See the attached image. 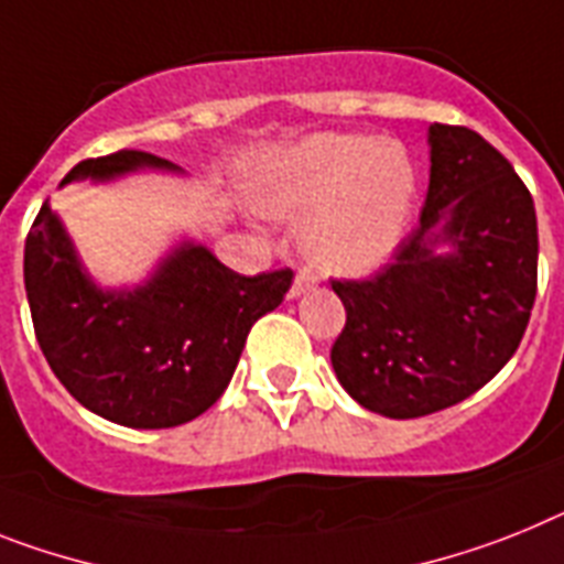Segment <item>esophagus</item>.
Segmentation results:
<instances>
[{
  "label": "esophagus",
  "mask_w": 564,
  "mask_h": 564,
  "mask_svg": "<svg viewBox=\"0 0 564 564\" xmlns=\"http://www.w3.org/2000/svg\"><path fill=\"white\" fill-rule=\"evenodd\" d=\"M312 286H315V278H312L306 269H301V272L295 274V283H292V297L304 295V292H310Z\"/></svg>",
  "instance_id": "34e87169"
}]
</instances>
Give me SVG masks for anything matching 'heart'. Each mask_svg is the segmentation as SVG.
<instances>
[{
  "label": "heart",
  "instance_id": "b5f03b06",
  "mask_svg": "<svg viewBox=\"0 0 564 564\" xmlns=\"http://www.w3.org/2000/svg\"><path fill=\"white\" fill-rule=\"evenodd\" d=\"M413 158L370 134L321 131L254 163L252 197L263 215L304 220V246L326 272H372L395 252L413 212Z\"/></svg>",
  "mask_w": 564,
  "mask_h": 564
}]
</instances>
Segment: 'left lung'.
I'll return each mask as SVG.
<instances>
[{
	"label": "left lung",
	"mask_w": 564,
	"mask_h": 564,
	"mask_svg": "<svg viewBox=\"0 0 564 564\" xmlns=\"http://www.w3.org/2000/svg\"><path fill=\"white\" fill-rule=\"evenodd\" d=\"M536 263V209L513 165L476 131L433 122L419 226L376 274L333 281L347 310L329 352L340 387L387 419L470 399L519 349Z\"/></svg>",
	"instance_id": "left-lung-1"
}]
</instances>
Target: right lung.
<instances>
[{"mask_svg": "<svg viewBox=\"0 0 564 564\" xmlns=\"http://www.w3.org/2000/svg\"><path fill=\"white\" fill-rule=\"evenodd\" d=\"M145 165L177 169L122 149L77 163L63 186ZM290 286L292 269L246 278L206 246L183 243L134 292H102L48 200L25 240V292L45 361L79 404L122 427H177L206 413L229 387L252 324Z\"/></svg>", "mask_w": 564, "mask_h": 564, "instance_id": "obj_1", "label": "right lung"}]
</instances>
